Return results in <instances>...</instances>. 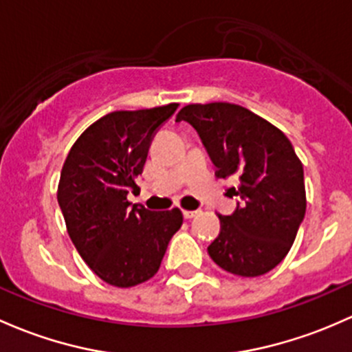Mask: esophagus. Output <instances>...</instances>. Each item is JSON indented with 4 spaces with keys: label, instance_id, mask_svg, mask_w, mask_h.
<instances>
[{
    "label": "esophagus",
    "instance_id": "1",
    "mask_svg": "<svg viewBox=\"0 0 352 352\" xmlns=\"http://www.w3.org/2000/svg\"><path fill=\"white\" fill-rule=\"evenodd\" d=\"M199 214V210H184V217L186 219H192V217H195Z\"/></svg>",
    "mask_w": 352,
    "mask_h": 352
}]
</instances>
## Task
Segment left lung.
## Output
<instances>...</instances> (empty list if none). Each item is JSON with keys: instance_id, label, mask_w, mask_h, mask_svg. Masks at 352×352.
Listing matches in <instances>:
<instances>
[{"instance_id": "8db88e82", "label": "left lung", "mask_w": 352, "mask_h": 352, "mask_svg": "<svg viewBox=\"0 0 352 352\" xmlns=\"http://www.w3.org/2000/svg\"><path fill=\"white\" fill-rule=\"evenodd\" d=\"M177 123L197 129L216 177H236L232 195L243 199L221 216L219 236L209 244L217 266L239 276H260L287 256L307 207L303 165L290 140L253 111L231 102L187 104Z\"/></svg>"}]
</instances>
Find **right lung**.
Instances as JSON below:
<instances>
[{
  "label": "right lung",
  "mask_w": 352,
  "mask_h": 352,
  "mask_svg": "<svg viewBox=\"0 0 352 352\" xmlns=\"http://www.w3.org/2000/svg\"><path fill=\"white\" fill-rule=\"evenodd\" d=\"M179 104L114 111L92 123L70 148L57 201L67 232L89 268L113 287L129 288L158 272L184 223L179 207L148 210L128 201L158 128Z\"/></svg>",
  "instance_id": "add662e5"
}]
</instances>
